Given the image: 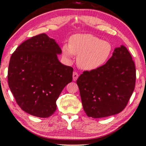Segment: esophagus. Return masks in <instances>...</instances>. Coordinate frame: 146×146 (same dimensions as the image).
Returning <instances> with one entry per match:
<instances>
[{"label": "esophagus", "instance_id": "obj_1", "mask_svg": "<svg viewBox=\"0 0 146 146\" xmlns=\"http://www.w3.org/2000/svg\"><path fill=\"white\" fill-rule=\"evenodd\" d=\"M72 76H73V80L74 81H76L78 79V74L76 72H73V74H72Z\"/></svg>", "mask_w": 146, "mask_h": 146}]
</instances>
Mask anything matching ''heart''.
Wrapping results in <instances>:
<instances>
[{
    "mask_svg": "<svg viewBox=\"0 0 146 146\" xmlns=\"http://www.w3.org/2000/svg\"><path fill=\"white\" fill-rule=\"evenodd\" d=\"M113 52L110 42L88 33H78L71 36L69 45L62 47V54L66 62L72 61L73 55L77 56L79 68L87 71L97 70L108 62Z\"/></svg>",
    "mask_w": 146,
    "mask_h": 146,
    "instance_id": "b5f03b06",
    "label": "heart"
}]
</instances>
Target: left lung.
<instances>
[{"mask_svg": "<svg viewBox=\"0 0 146 146\" xmlns=\"http://www.w3.org/2000/svg\"><path fill=\"white\" fill-rule=\"evenodd\" d=\"M82 105L89 117L116 115L125 108L134 90L136 68L127 48L116 47L106 64L78 78Z\"/></svg>", "mask_w": 146, "mask_h": 146, "instance_id": "left-lung-1", "label": "left lung"}]
</instances>
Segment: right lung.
<instances>
[{
    "mask_svg": "<svg viewBox=\"0 0 146 146\" xmlns=\"http://www.w3.org/2000/svg\"><path fill=\"white\" fill-rule=\"evenodd\" d=\"M61 53L55 40L42 33L23 42L12 54L8 86L18 105L29 115L50 117L60 93L72 81L73 68L59 61Z\"/></svg>",
    "mask_w": 146,
    "mask_h": 146,
    "instance_id": "obj_1",
    "label": "right lung"
}]
</instances>
